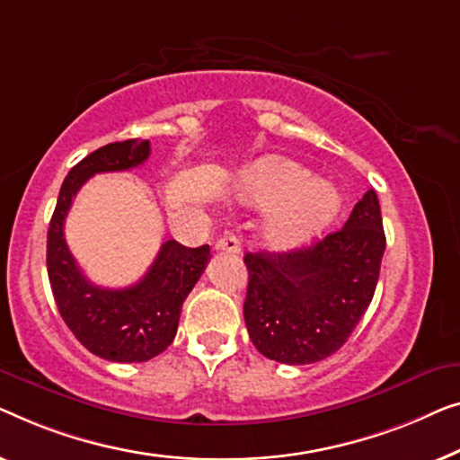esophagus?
<instances>
[{"label":"esophagus","instance_id":"1","mask_svg":"<svg viewBox=\"0 0 460 460\" xmlns=\"http://www.w3.org/2000/svg\"><path fill=\"white\" fill-rule=\"evenodd\" d=\"M215 248L218 252H229V254H239V250H242V243H239V239H237L235 233L227 231L223 237L217 239Z\"/></svg>","mask_w":460,"mask_h":460}]
</instances>
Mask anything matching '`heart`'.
Wrapping results in <instances>:
<instances>
[{
	"instance_id": "1",
	"label": "heart",
	"mask_w": 460,
	"mask_h": 460,
	"mask_svg": "<svg viewBox=\"0 0 460 460\" xmlns=\"http://www.w3.org/2000/svg\"><path fill=\"white\" fill-rule=\"evenodd\" d=\"M243 204L269 210L261 235L275 250L300 245L338 217L341 196L332 183L314 181L313 171L281 156L261 158L242 174Z\"/></svg>"
}]
</instances>
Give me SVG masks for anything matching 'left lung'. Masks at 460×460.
I'll list each match as a JSON object with an SVG mask.
<instances>
[{
    "mask_svg": "<svg viewBox=\"0 0 460 460\" xmlns=\"http://www.w3.org/2000/svg\"><path fill=\"white\" fill-rule=\"evenodd\" d=\"M385 250L375 190L344 227L292 252L245 254L243 319L252 344L283 365H310L338 352L377 288Z\"/></svg>",
    "mask_w": 460,
    "mask_h": 460,
    "instance_id": "8db88e82",
    "label": "left lung"
}]
</instances>
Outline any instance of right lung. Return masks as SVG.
Returning <instances> with one entry per match:
<instances>
[{"label":"right lung","instance_id":"obj_1","mask_svg":"<svg viewBox=\"0 0 460 460\" xmlns=\"http://www.w3.org/2000/svg\"><path fill=\"white\" fill-rule=\"evenodd\" d=\"M150 156V141L108 144L70 168L48 229V275L75 338L95 357L112 362H144L172 344L185 297L202 277L210 245L185 248L174 239L160 245L156 261L131 288L106 289L83 275L64 239V218L81 185L98 172L128 171Z\"/></svg>","mask_w":460,"mask_h":460}]
</instances>
